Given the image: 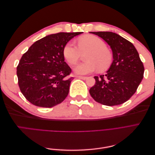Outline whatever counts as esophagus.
Segmentation results:
<instances>
[{
	"label": "esophagus",
	"mask_w": 155,
	"mask_h": 155,
	"mask_svg": "<svg viewBox=\"0 0 155 155\" xmlns=\"http://www.w3.org/2000/svg\"><path fill=\"white\" fill-rule=\"evenodd\" d=\"M77 78L81 79H83V80H85L86 79H87V77H85V76H76Z\"/></svg>",
	"instance_id": "34e87169"
}]
</instances>
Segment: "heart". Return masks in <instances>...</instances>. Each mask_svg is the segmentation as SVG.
Here are the masks:
<instances>
[{
  "label": "heart",
  "mask_w": 155,
  "mask_h": 155,
  "mask_svg": "<svg viewBox=\"0 0 155 155\" xmlns=\"http://www.w3.org/2000/svg\"><path fill=\"white\" fill-rule=\"evenodd\" d=\"M78 46L70 41L63 48V56L70 65L76 64L81 53L89 50L87 56V61L78 64L74 68L77 74L85 75L100 68L104 70L109 68L112 61L113 55L111 51L99 37L94 35H86L78 40Z\"/></svg>",
  "instance_id": "heart-1"
}]
</instances>
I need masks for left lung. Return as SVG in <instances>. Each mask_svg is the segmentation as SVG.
Wrapping results in <instances>:
<instances>
[{
  "label": "left lung",
  "instance_id": "1",
  "mask_svg": "<svg viewBox=\"0 0 155 155\" xmlns=\"http://www.w3.org/2000/svg\"><path fill=\"white\" fill-rule=\"evenodd\" d=\"M105 41L112 51L113 61L105 75L94 76L95 85L89 90L97 103L114 106L129 100L137 91L144 72L143 63L134 45L110 31L91 32Z\"/></svg>",
  "mask_w": 155,
  "mask_h": 155
}]
</instances>
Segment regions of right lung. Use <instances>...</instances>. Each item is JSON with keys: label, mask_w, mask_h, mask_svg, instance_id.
I'll use <instances>...</instances> for the list:
<instances>
[{"label": "right lung", "mask_w": 155, "mask_h": 155, "mask_svg": "<svg viewBox=\"0 0 155 155\" xmlns=\"http://www.w3.org/2000/svg\"><path fill=\"white\" fill-rule=\"evenodd\" d=\"M83 32H60L46 36L33 44L22 55L17 67L18 84L31 104L52 107L67 97L72 79V70L64 61L63 48Z\"/></svg>", "instance_id": "add662e5"}]
</instances>
